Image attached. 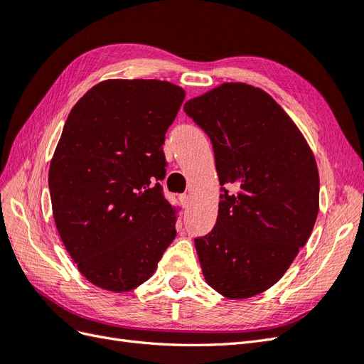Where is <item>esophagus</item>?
<instances>
[{
    "mask_svg": "<svg viewBox=\"0 0 364 364\" xmlns=\"http://www.w3.org/2000/svg\"><path fill=\"white\" fill-rule=\"evenodd\" d=\"M179 199H181V203H182L183 208H188L190 206V196L188 194H182Z\"/></svg>",
    "mask_w": 364,
    "mask_h": 364,
    "instance_id": "esophagus-1",
    "label": "esophagus"
}]
</instances>
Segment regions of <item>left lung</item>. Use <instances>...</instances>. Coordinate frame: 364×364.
<instances>
[{
	"label": "left lung",
	"instance_id": "left-lung-1",
	"mask_svg": "<svg viewBox=\"0 0 364 364\" xmlns=\"http://www.w3.org/2000/svg\"><path fill=\"white\" fill-rule=\"evenodd\" d=\"M183 111L213 142L223 193L214 229L194 240L203 277L229 299L257 296L284 277L311 235L314 155L284 109L252 85L223 83Z\"/></svg>",
	"mask_w": 364,
	"mask_h": 364
}]
</instances>
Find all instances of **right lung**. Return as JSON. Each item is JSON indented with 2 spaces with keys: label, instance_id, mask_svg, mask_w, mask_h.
<instances>
[{
  "label": "right lung",
  "instance_id": "1",
  "mask_svg": "<svg viewBox=\"0 0 364 364\" xmlns=\"http://www.w3.org/2000/svg\"><path fill=\"white\" fill-rule=\"evenodd\" d=\"M185 91L161 80H105L71 109L48 171L53 215L83 277L129 291L155 273L176 237L159 181L165 134Z\"/></svg>",
  "mask_w": 364,
  "mask_h": 364
}]
</instances>
